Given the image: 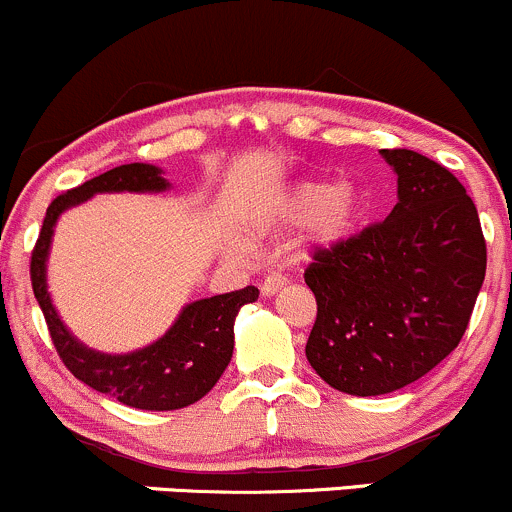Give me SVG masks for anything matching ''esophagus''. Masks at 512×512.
Segmentation results:
<instances>
[{"label":"esophagus","mask_w":512,"mask_h":512,"mask_svg":"<svg viewBox=\"0 0 512 512\" xmlns=\"http://www.w3.org/2000/svg\"><path fill=\"white\" fill-rule=\"evenodd\" d=\"M283 288H285V278L280 276V273H271V276H266V280L261 283V295L263 298H273V295L280 293Z\"/></svg>","instance_id":"1"}]
</instances>
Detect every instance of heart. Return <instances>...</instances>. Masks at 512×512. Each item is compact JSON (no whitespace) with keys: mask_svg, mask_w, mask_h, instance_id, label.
<instances>
[{"mask_svg":"<svg viewBox=\"0 0 512 512\" xmlns=\"http://www.w3.org/2000/svg\"><path fill=\"white\" fill-rule=\"evenodd\" d=\"M368 200L354 180H298L288 185L258 219V232L305 227L312 249H337L364 224Z\"/></svg>","mask_w":512,"mask_h":512,"instance_id":"1","label":"heart"}]
</instances>
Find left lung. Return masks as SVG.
<instances>
[{"instance_id":"obj_1","label":"left lung","mask_w":512,"mask_h":512,"mask_svg":"<svg viewBox=\"0 0 512 512\" xmlns=\"http://www.w3.org/2000/svg\"><path fill=\"white\" fill-rule=\"evenodd\" d=\"M398 205L337 249L315 251L305 283L317 320L305 354L349 395L415 383L461 342L486 278L474 200L447 168L408 148H383Z\"/></svg>"}]
</instances>
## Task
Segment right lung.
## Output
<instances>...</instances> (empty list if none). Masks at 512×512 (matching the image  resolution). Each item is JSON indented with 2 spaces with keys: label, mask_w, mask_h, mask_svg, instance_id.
<instances>
[{
  "label": "right lung",
  "mask_w": 512,
  "mask_h": 512,
  "mask_svg": "<svg viewBox=\"0 0 512 512\" xmlns=\"http://www.w3.org/2000/svg\"><path fill=\"white\" fill-rule=\"evenodd\" d=\"M170 183L151 163H126L87 180L48 205L31 254V285L48 332L68 371L90 388L139 410H178L205 398L232 361L234 320L258 300V288L234 290L190 302L161 339L129 354H104L85 346L60 320L46 283V261L58 217L100 192H163Z\"/></svg>",
  "instance_id": "obj_1"
}]
</instances>
